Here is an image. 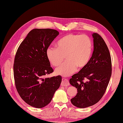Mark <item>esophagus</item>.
I'll use <instances>...</instances> for the list:
<instances>
[{"label": "esophagus", "instance_id": "obj_1", "mask_svg": "<svg viewBox=\"0 0 123 123\" xmlns=\"http://www.w3.org/2000/svg\"><path fill=\"white\" fill-rule=\"evenodd\" d=\"M69 85V81L67 79H64V78H62V81L61 83V86H64V87H67Z\"/></svg>", "mask_w": 123, "mask_h": 123}]
</instances>
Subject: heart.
I'll return each instance as SVG.
<instances>
[{
  "label": "heart",
  "mask_w": 123,
  "mask_h": 123,
  "mask_svg": "<svg viewBox=\"0 0 123 123\" xmlns=\"http://www.w3.org/2000/svg\"><path fill=\"white\" fill-rule=\"evenodd\" d=\"M93 49L92 41L87 35L69 34L58 41L56 48H48L46 56L54 67L60 65L66 56V62L55 69L56 74L66 76L75 71L77 67L83 69L89 64Z\"/></svg>",
  "instance_id": "b5f03b06"
}]
</instances>
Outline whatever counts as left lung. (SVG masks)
I'll return each mask as SVG.
<instances>
[{"label":"left lung","mask_w":123,"mask_h":123,"mask_svg":"<svg viewBox=\"0 0 123 123\" xmlns=\"http://www.w3.org/2000/svg\"><path fill=\"white\" fill-rule=\"evenodd\" d=\"M92 37L94 50L90 62L69 80L77 90L71 102L80 108L93 105L102 98L112 73L110 54L105 41L98 33H93ZM84 79L87 81L84 82Z\"/></svg>","instance_id":"left-lung-1"}]
</instances>
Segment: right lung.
I'll list each match as a JSON object with an SVG mask.
<instances>
[{"mask_svg": "<svg viewBox=\"0 0 123 123\" xmlns=\"http://www.w3.org/2000/svg\"><path fill=\"white\" fill-rule=\"evenodd\" d=\"M58 34L53 29H33L20 43L15 57L14 77L17 91L26 103L37 108L50 103L62 82L61 75L43 78L53 72L46 51Z\"/></svg>", "mask_w": 123, "mask_h": 123, "instance_id": "1", "label": "right lung"}]
</instances>
